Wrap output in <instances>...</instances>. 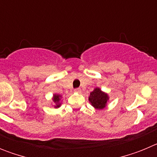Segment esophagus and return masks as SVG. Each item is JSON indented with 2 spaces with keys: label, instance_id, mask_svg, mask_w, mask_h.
<instances>
[{
  "label": "esophagus",
  "instance_id": "obj_1",
  "mask_svg": "<svg viewBox=\"0 0 157 157\" xmlns=\"http://www.w3.org/2000/svg\"><path fill=\"white\" fill-rule=\"evenodd\" d=\"M74 91H75V92H76V93H81V89H80V88H75L74 90Z\"/></svg>",
  "mask_w": 157,
  "mask_h": 157
}]
</instances>
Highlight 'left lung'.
<instances>
[{"instance_id": "obj_1", "label": "left lung", "mask_w": 157, "mask_h": 157, "mask_svg": "<svg viewBox=\"0 0 157 157\" xmlns=\"http://www.w3.org/2000/svg\"><path fill=\"white\" fill-rule=\"evenodd\" d=\"M108 100V95L98 88H96L93 92H91L90 96L89 98V101H90L93 106L98 109H104Z\"/></svg>"}]
</instances>
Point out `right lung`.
Masks as SVG:
<instances>
[{"instance_id": "add662e5", "label": "right lung", "mask_w": 157, "mask_h": 157, "mask_svg": "<svg viewBox=\"0 0 157 157\" xmlns=\"http://www.w3.org/2000/svg\"><path fill=\"white\" fill-rule=\"evenodd\" d=\"M53 101L56 103V105H55V108H59L60 106V104L59 103V95H54Z\"/></svg>"}]
</instances>
